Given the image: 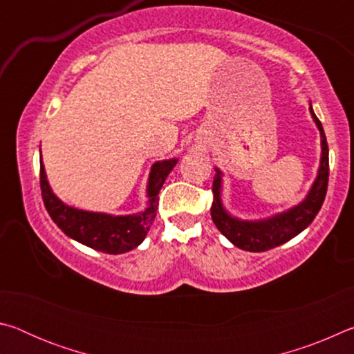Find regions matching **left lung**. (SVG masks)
Instances as JSON below:
<instances>
[{
	"label": "left lung",
	"mask_w": 354,
	"mask_h": 354,
	"mask_svg": "<svg viewBox=\"0 0 354 354\" xmlns=\"http://www.w3.org/2000/svg\"><path fill=\"white\" fill-rule=\"evenodd\" d=\"M309 112L313 117L317 129L320 131V165L317 170V178L310 185L309 192L303 201L298 205L286 209L283 212L273 214L270 217L259 220H242L231 215L226 211L221 200V187H223V173L215 167V176L212 184L214 201L211 207V215L215 226L223 234L227 241L237 248L245 251H267L274 247H279L290 239L298 236L299 232L306 230L313 223L315 215L319 214L320 207L325 201L326 189H328V176H329V164H328V143L326 136L320 120L314 113L313 106L309 104Z\"/></svg>",
	"instance_id": "1"
}]
</instances>
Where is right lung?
Returning <instances> with one entry per match:
<instances>
[{"mask_svg":"<svg viewBox=\"0 0 354 354\" xmlns=\"http://www.w3.org/2000/svg\"><path fill=\"white\" fill-rule=\"evenodd\" d=\"M178 159L158 160L151 165L147 183V207L137 214L113 215L92 212L65 205L50 187L40 151V187L48 214L64 234L88 248L109 254H122L145 241L159 205V192Z\"/></svg>","mask_w":354,"mask_h":354,"instance_id":"obj_1","label":"right lung"}]
</instances>
